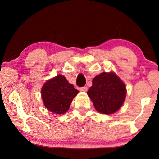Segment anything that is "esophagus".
I'll list each match as a JSON object with an SVG mask.
<instances>
[{"mask_svg":"<svg viewBox=\"0 0 159 159\" xmlns=\"http://www.w3.org/2000/svg\"><path fill=\"white\" fill-rule=\"evenodd\" d=\"M88 90V88L86 86H84V87H80V91H83V92H86Z\"/></svg>","mask_w":159,"mask_h":159,"instance_id":"34e87169","label":"esophagus"}]
</instances>
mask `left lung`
<instances>
[{
	"label": "left lung",
	"instance_id": "left-lung-1",
	"mask_svg": "<svg viewBox=\"0 0 159 159\" xmlns=\"http://www.w3.org/2000/svg\"><path fill=\"white\" fill-rule=\"evenodd\" d=\"M87 93L96 109L111 114L121 107L126 95L124 83L114 73H102L93 79Z\"/></svg>",
	"mask_w": 159,
	"mask_h": 159
}]
</instances>
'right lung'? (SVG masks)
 I'll return each mask as SVG.
<instances>
[{"instance_id":"add662e5","label":"right lung","mask_w":159,"mask_h":159,"mask_svg":"<svg viewBox=\"0 0 159 159\" xmlns=\"http://www.w3.org/2000/svg\"><path fill=\"white\" fill-rule=\"evenodd\" d=\"M79 93L62 75H58L43 85L42 98L46 108L51 112L63 114L68 110L73 98Z\"/></svg>"}]
</instances>
